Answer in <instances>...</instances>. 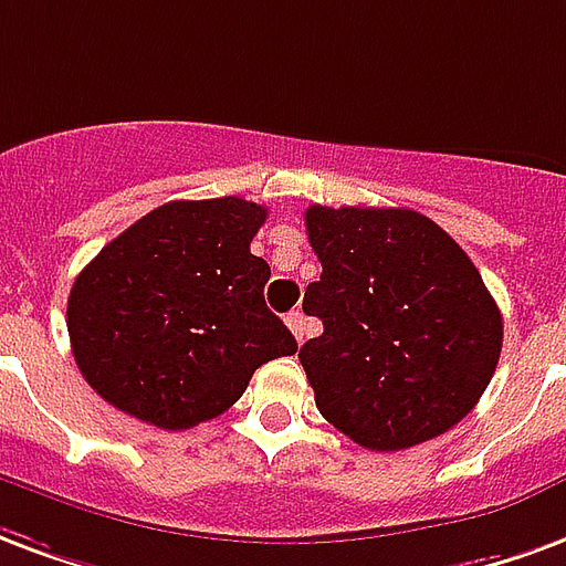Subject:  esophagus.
Here are the masks:
<instances>
[{"label":"esophagus","mask_w":566,"mask_h":566,"mask_svg":"<svg viewBox=\"0 0 566 566\" xmlns=\"http://www.w3.org/2000/svg\"><path fill=\"white\" fill-rule=\"evenodd\" d=\"M284 321H287V326H291V333H294L296 342H303V336H305V315H303V312L296 308V312H291V315L284 317Z\"/></svg>","instance_id":"obj_1"}]
</instances>
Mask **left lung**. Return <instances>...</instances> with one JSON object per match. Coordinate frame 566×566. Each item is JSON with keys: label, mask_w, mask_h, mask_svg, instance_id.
Masks as SVG:
<instances>
[{"label": "left lung", "mask_w": 566, "mask_h": 566, "mask_svg": "<svg viewBox=\"0 0 566 566\" xmlns=\"http://www.w3.org/2000/svg\"><path fill=\"white\" fill-rule=\"evenodd\" d=\"M324 266L300 350L317 411L366 450L432 441L471 413L495 375L504 324L459 242L413 209L308 207Z\"/></svg>", "instance_id": "1"}]
</instances>
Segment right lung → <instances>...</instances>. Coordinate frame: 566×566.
<instances>
[{
    "mask_svg": "<svg viewBox=\"0 0 566 566\" xmlns=\"http://www.w3.org/2000/svg\"><path fill=\"white\" fill-rule=\"evenodd\" d=\"M266 207L174 200L107 242L74 279L69 336L104 401L158 429H191L240 399L270 359L296 354L263 303L270 263L251 254Z\"/></svg>",
    "mask_w": 566,
    "mask_h": 566,
    "instance_id": "1",
    "label": "right lung"
}]
</instances>
